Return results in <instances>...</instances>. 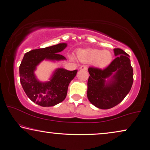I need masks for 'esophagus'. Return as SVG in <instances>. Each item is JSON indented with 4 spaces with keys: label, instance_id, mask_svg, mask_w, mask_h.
I'll return each mask as SVG.
<instances>
[{
    "label": "esophagus",
    "instance_id": "34e87169",
    "mask_svg": "<svg viewBox=\"0 0 150 150\" xmlns=\"http://www.w3.org/2000/svg\"><path fill=\"white\" fill-rule=\"evenodd\" d=\"M80 69L81 70H84V71H86L87 69H88V67H87L86 66H82L81 67H80Z\"/></svg>",
    "mask_w": 150,
    "mask_h": 150
}]
</instances>
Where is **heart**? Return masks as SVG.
I'll return each mask as SVG.
<instances>
[{"mask_svg":"<svg viewBox=\"0 0 150 150\" xmlns=\"http://www.w3.org/2000/svg\"><path fill=\"white\" fill-rule=\"evenodd\" d=\"M77 56L81 62L84 63L94 62L95 66L99 67L107 66L112 59L111 54L109 51L92 48L79 50Z\"/></svg>","mask_w":150,"mask_h":150,"instance_id":"b5f03b06","label":"heart"}]
</instances>
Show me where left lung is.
<instances>
[{
  "instance_id": "obj_1",
  "label": "left lung",
  "mask_w": 150,
  "mask_h": 150,
  "mask_svg": "<svg viewBox=\"0 0 150 150\" xmlns=\"http://www.w3.org/2000/svg\"><path fill=\"white\" fill-rule=\"evenodd\" d=\"M117 56L104 69L90 67L87 97L91 103L102 110L113 108L122 101L133 83V69L129 54L121 48L114 49ZM114 75H113L112 73ZM113 75L110 82L105 79Z\"/></svg>"
}]
</instances>
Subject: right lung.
<instances>
[{
	"label": "right lung",
	"instance_id": "obj_1",
	"mask_svg": "<svg viewBox=\"0 0 150 150\" xmlns=\"http://www.w3.org/2000/svg\"><path fill=\"white\" fill-rule=\"evenodd\" d=\"M67 47L59 43L52 47L35 49L25 53L20 66V82L27 96L34 103L42 107L54 106L64 101L68 86L77 73V70L68 71L63 68L56 69L50 81L41 83L34 74L36 67L43 59L62 60L66 59L59 54Z\"/></svg>",
	"mask_w": 150,
	"mask_h": 150
}]
</instances>
